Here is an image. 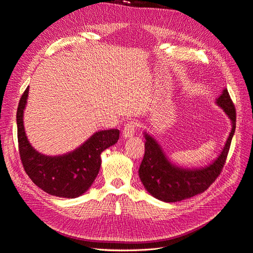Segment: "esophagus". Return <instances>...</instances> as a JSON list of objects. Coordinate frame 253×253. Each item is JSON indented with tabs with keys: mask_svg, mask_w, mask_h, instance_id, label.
<instances>
[{
	"mask_svg": "<svg viewBox=\"0 0 253 253\" xmlns=\"http://www.w3.org/2000/svg\"><path fill=\"white\" fill-rule=\"evenodd\" d=\"M135 131H136V123H134V122H128L123 128V137L124 138L132 137Z\"/></svg>",
	"mask_w": 253,
	"mask_h": 253,
	"instance_id": "34e87169",
	"label": "esophagus"
}]
</instances>
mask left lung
Segmentation results:
<instances>
[{"label":"left lung","mask_w":253,"mask_h":253,"mask_svg":"<svg viewBox=\"0 0 253 253\" xmlns=\"http://www.w3.org/2000/svg\"><path fill=\"white\" fill-rule=\"evenodd\" d=\"M215 103L230 119L232 128L222 152L206 167L188 169L174 165L167 159L159 143L151 135L144 132L145 154L138 169V175L146 190L152 197L167 203L189 199L208 189L221 173L235 131L236 113L226 88Z\"/></svg>","instance_id":"1"}]
</instances>
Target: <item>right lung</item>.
I'll list each match as a JSON object with an SVG mask.
<instances>
[{"label": "right lung", "instance_id": "add662e5", "mask_svg": "<svg viewBox=\"0 0 253 253\" xmlns=\"http://www.w3.org/2000/svg\"><path fill=\"white\" fill-rule=\"evenodd\" d=\"M29 87L21 96L17 111L19 152L24 169L39 188L59 198L73 199L85 193L99 173L101 153L115 145L120 137L118 129L101 130L80 146L62 156L49 157L30 145L23 123Z\"/></svg>", "mask_w": 253, "mask_h": 253}]
</instances>
